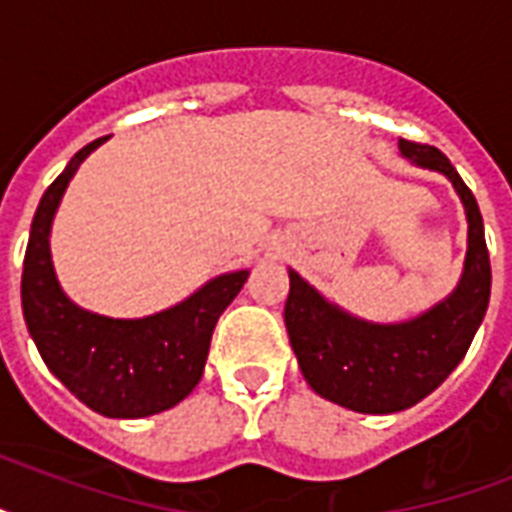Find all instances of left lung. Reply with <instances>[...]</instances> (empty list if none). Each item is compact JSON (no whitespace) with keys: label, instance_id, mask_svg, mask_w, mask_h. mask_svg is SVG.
I'll return each mask as SVG.
<instances>
[{"label":"left lung","instance_id":"left-lung-1","mask_svg":"<svg viewBox=\"0 0 512 512\" xmlns=\"http://www.w3.org/2000/svg\"><path fill=\"white\" fill-rule=\"evenodd\" d=\"M401 156L452 180L468 217V255L452 295L401 324H374L329 303L289 271L284 324L305 382L321 398L361 414L404 412L454 372L489 308L492 265L476 196L438 148L398 140Z\"/></svg>","mask_w":512,"mask_h":512}]
</instances>
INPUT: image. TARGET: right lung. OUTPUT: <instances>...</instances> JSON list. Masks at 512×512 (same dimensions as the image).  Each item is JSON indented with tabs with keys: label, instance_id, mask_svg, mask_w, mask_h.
<instances>
[{
	"label": "right lung",
	"instance_id": "right-lung-1",
	"mask_svg": "<svg viewBox=\"0 0 512 512\" xmlns=\"http://www.w3.org/2000/svg\"><path fill=\"white\" fill-rule=\"evenodd\" d=\"M100 143L106 138L74 154L44 191L28 236L20 300L47 369L92 412L138 420L172 409L199 385L217 319L249 271L215 276L183 303L143 319H111L71 303L52 268L50 228L71 177Z\"/></svg>",
	"mask_w": 512,
	"mask_h": 512
}]
</instances>
